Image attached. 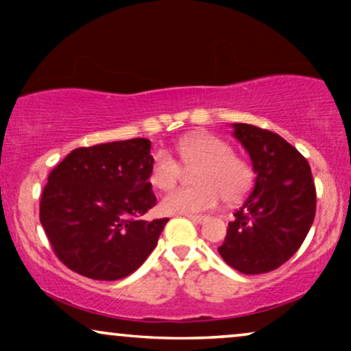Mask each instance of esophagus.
Segmentation results:
<instances>
[{
  "label": "esophagus",
  "instance_id": "1",
  "mask_svg": "<svg viewBox=\"0 0 351 351\" xmlns=\"http://www.w3.org/2000/svg\"><path fill=\"white\" fill-rule=\"evenodd\" d=\"M185 217H189L191 222H195V223H203L206 220L204 215H196V214H185Z\"/></svg>",
  "mask_w": 351,
  "mask_h": 351
}]
</instances>
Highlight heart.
I'll use <instances>...</instances> for the list:
<instances>
[{"label":"heart","instance_id":"heart-1","mask_svg":"<svg viewBox=\"0 0 351 351\" xmlns=\"http://www.w3.org/2000/svg\"><path fill=\"white\" fill-rule=\"evenodd\" d=\"M177 153L186 169L196 171L198 186L177 189L161 199L166 214H193L214 208L222 196L225 203H238L252 185V169L246 161L234 156L232 147L209 134H191L182 138ZM182 176L179 161L166 150L152 155L150 179L155 189L171 190Z\"/></svg>","mask_w":351,"mask_h":351}]
</instances>
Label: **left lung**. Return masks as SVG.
Masks as SVG:
<instances>
[{
    "label": "left lung",
    "mask_w": 351,
    "mask_h": 351,
    "mask_svg": "<svg viewBox=\"0 0 351 351\" xmlns=\"http://www.w3.org/2000/svg\"><path fill=\"white\" fill-rule=\"evenodd\" d=\"M249 153L256 185L228 223L219 254L234 270H276L297 252L315 220L316 190L308 161L278 134L234 123Z\"/></svg>",
    "instance_id": "obj_1"
}]
</instances>
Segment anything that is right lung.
I'll return each instance as SVG.
<instances>
[{
    "mask_svg": "<svg viewBox=\"0 0 351 351\" xmlns=\"http://www.w3.org/2000/svg\"><path fill=\"white\" fill-rule=\"evenodd\" d=\"M148 138L76 148L47 177L40 220L56 256L90 280L131 275L169 219L143 220L156 204Z\"/></svg>",
    "mask_w": 351,
    "mask_h": 351,
    "instance_id": "1",
    "label": "right lung"
}]
</instances>
